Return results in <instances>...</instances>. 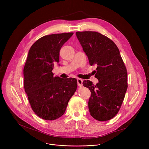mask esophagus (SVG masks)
<instances>
[{
	"mask_svg": "<svg viewBox=\"0 0 149 149\" xmlns=\"http://www.w3.org/2000/svg\"><path fill=\"white\" fill-rule=\"evenodd\" d=\"M77 83H78V86L80 87H81L83 86V80L81 79H77Z\"/></svg>",
	"mask_w": 149,
	"mask_h": 149,
	"instance_id": "obj_1",
	"label": "esophagus"
}]
</instances>
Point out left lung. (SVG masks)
I'll use <instances>...</instances> for the list:
<instances>
[{"mask_svg": "<svg viewBox=\"0 0 149 149\" xmlns=\"http://www.w3.org/2000/svg\"><path fill=\"white\" fill-rule=\"evenodd\" d=\"M76 36L90 65H97L98 83L83 82L91 92V115L100 121L110 120L120 111L127 89V72L120 51L110 38L95 31H79Z\"/></svg>", "mask_w": 149, "mask_h": 149, "instance_id": "1", "label": "left lung"}]
</instances>
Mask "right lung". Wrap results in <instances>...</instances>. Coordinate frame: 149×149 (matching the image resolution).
I'll return each instance as SVG.
<instances>
[{"label":"right lung","instance_id":"add662e5","mask_svg":"<svg viewBox=\"0 0 149 149\" xmlns=\"http://www.w3.org/2000/svg\"><path fill=\"white\" fill-rule=\"evenodd\" d=\"M65 33L45 36L29 51L23 69L24 88L34 113L45 120H54L65 112L77 88L75 79L54 77V65L59 62L62 46L73 35Z\"/></svg>","mask_w":149,"mask_h":149}]
</instances>
